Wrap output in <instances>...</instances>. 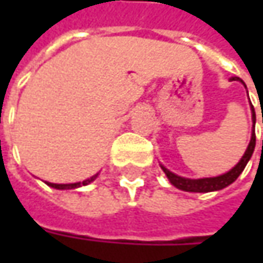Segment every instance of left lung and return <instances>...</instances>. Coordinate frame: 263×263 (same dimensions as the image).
Returning <instances> with one entry per match:
<instances>
[{
	"mask_svg": "<svg viewBox=\"0 0 263 263\" xmlns=\"http://www.w3.org/2000/svg\"><path fill=\"white\" fill-rule=\"evenodd\" d=\"M231 80H238L245 85V82L238 77H231ZM246 86V85H245ZM252 121H253V130H252V137H250V142H249V146L245 152V155L241 157V159L238 161V164L236 167H233L228 173L222 174V176L218 177H209V178H184V177H180L171 173L170 170L165 167L161 168L164 170L165 176L168 177L170 183L173 186H176L180 190H184V192H195V193H208V192H215V190H221L224 187L230 186L233 181L237 180V177L243 173L245 167L248 165L249 159L252 158V154L255 151V145H256V135H255V123H256V114H255V108L252 105ZM263 121V120H262Z\"/></svg>",
	"mask_w": 263,
	"mask_h": 263,
	"instance_id": "left-lung-1",
	"label": "left lung"
}]
</instances>
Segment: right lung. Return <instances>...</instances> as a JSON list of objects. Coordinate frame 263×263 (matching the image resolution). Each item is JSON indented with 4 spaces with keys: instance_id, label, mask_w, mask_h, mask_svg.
Instances as JSON below:
<instances>
[{
    "instance_id": "right-lung-1",
    "label": "right lung",
    "mask_w": 263,
    "mask_h": 263,
    "mask_svg": "<svg viewBox=\"0 0 263 263\" xmlns=\"http://www.w3.org/2000/svg\"><path fill=\"white\" fill-rule=\"evenodd\" d=\"M98 174H95L93 177H90V178H87L85 181H79V183H71V184H55V183H46L48 186L54 187V189H58V190H67V189H77V187H82V186H87L89 183H92L93 180H95Z\"/></svg>"
}]
</instances>
